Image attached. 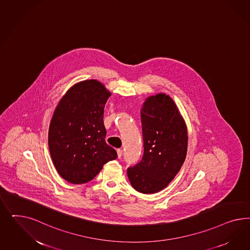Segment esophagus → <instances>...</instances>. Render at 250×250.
Here are the masks:
<instances>
[{
  "instance_id": "34e87169",
  "label": "esophagus",
  "mask_w": 250,
  "mask_h": 250,
  "mask_svg": "<svg viewBox=\"0 0 250 250\" xmlns=\"http://www.w3.org/2000/svg\"><path fill=\"white\" fill-rule=\"evenodd\" d=\"M123 155V150L122 149H117V156H118V159H120Z\"/></svg>"
}]
</instances>
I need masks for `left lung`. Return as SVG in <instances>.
Instances as JSON below:
<instances>
[{
	"label": "left lung",
	"instance_id": "8db88e82",
	"mask_svg": "<svg viewBox=\"0 0 250 250\" xmlns=\"http://www.w3.org/2000/svg\"><path fill=\"white\" fill-rule=\"evenodd\" d=\"M144 155L127 176L137 191L151 194L165 189L178 174L187 154L188 131L174 101L165 93L146 99L141 108Z\"/></svg>",
	"mask_w": 250,
	"mask_h": 250
}]
</instances>
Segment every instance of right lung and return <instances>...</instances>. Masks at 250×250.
<instances>
[{
    "instance_id": "add662e5",
    "label": "right lung",
    "mask_w": 250,
    "mask_h": 250,
    "mask_svg": "<svg viewBox=\"0 0 250 250\" xmlns=\"http://www.w3.org/2000/svg\"><path fill=\"white\" fill-rule=\"evenodd\" d=\"M111 92L96 80L74 84L61 99L48 129L54 166L73 184L91 181L108 161L117 158L106 144L104 106Z\"/></svg>"
}]
</instances>
